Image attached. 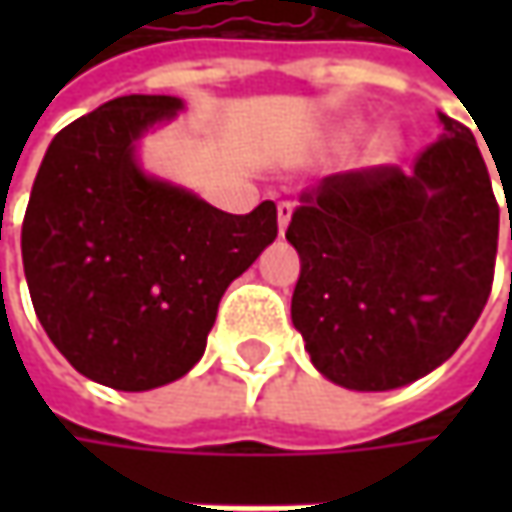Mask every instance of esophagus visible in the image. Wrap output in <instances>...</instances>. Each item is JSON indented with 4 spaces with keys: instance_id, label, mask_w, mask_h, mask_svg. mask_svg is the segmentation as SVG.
<instances>
[{
    "instance_id": "obj_1",
    "label": "esophagus",
    "mask_w": 512,
    "mask_h": 512,
    "mask_svg": "<svg viewBox=\"0 0 512 512\" xmlns=\"http://www.w3.org/2000/svg\"><path fill=\"white\" fill-rule=\"evenodd\" d=\"M276 216H279V233H285L290 225V216H293V205L290 202H279L276 205Z\"/></svg>"
}]
</instances>
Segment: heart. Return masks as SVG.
<instances>
[{
    "mask_svg": "<svg viewBox=\"0 0 512 512\" xmlns=\"http://www.w3.org/2000/svg\"><path fill=\"white\" fill-rule=\"evenodd\" d=\"M344 133H347V136L356 133V125H347ZM399 150H402L399 136H396L393 130H382V133L370 142V148H367V162H370V165H390V162L399 156Z\"/></svg>",
    "mask_w": 512,
    "mask_h": 512,
    "instance_id": "obj_1",
    "label": "heart"
}]
</instances>
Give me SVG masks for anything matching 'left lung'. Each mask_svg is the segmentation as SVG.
<instances>
[{"instance_id": "left-lung-1", "label": "left lung", "mask_w": 512, "mask_h": 512, "mask_svg": "<svg viewBox=\"0 0 512 512\" xmlns=\"http://www.w3.org/2000/svg\"><path fill=\"white\" fill-rule=\"evenodd\" d=\"M444 133L413 173L325 176L287 242L302 259L290 319L313 367L347 390H393L444 364L479 322L496 267L499 205L470 128Z\"/></svg>"}]
</instances>
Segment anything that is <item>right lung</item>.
Listing matches in <instances>:
<instances>
[{
    "mask_svg": "<svg viewBox=\"0 0 512 512\" xmlns=\"http://www.w3.org/2000/svg\"><path fill=\"white\" fill-rule=\"evenodd\" d=\"M185 108L119 96L50 142L22 222V265L39 322L82 376L153 390L202 359L227 285L276 233V205L245 216L148 176L136 145Z\"/></svg>",
    "mask_w": 512,
    "mask_h": 512,
    "instance_id": "1",
    "label": "right lung"
}]
</instances>
